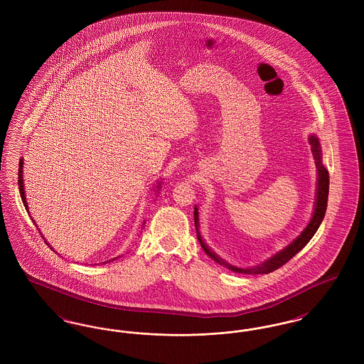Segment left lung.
I'll use <instances>...</instances> for the list:
<instances>
[{
  "label": "left lung",
  "instance_id": "obj_1",
  "mask_svg": "<svg viewBox=\"0 0 364 364\" xmlns=\"http://www.w3.org/2000/svg\"><path fill=\"white\" fill-rule=\"evenodd\" d=\"M310 144H311L312 156L315 159V165H316V171H318V183H316V199H315V208H314V214L312 218L309 223V225L304 228V230L294 239V242L288 244L284 250H281L276 255H273L272 258L264 260L263 263H260L258 266H252V267H236L230 263H228L223 258H220L215 252H213L206 242H203L200 232H199V211L198 208L195 206L193 210V220H195V228H196V233H198V240L200 242L202 248L205 250V252L208 254L211 259L215 260L217 263L223 264L228 267L229 270L235 272V273H244V274H269L274 270L279 269L282 264H285L288 260L292 259L294 255L301 251L307 242H310L312 236L315 235V232L318 230V228L321 225L326 208H328V195H329V172L328 169L323 166L322 164V151H321V143L319 139L315 135L310 136Z\"/></svg>",
  "mask_w": 364,
  "mask_h": 364
}]
</instances>
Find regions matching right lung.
Segmentation results:
<instances>
[{"instance_id":"obj_1","label":"right lung","mask_w":364,"mask_h":364,"mask_svg":"<svg viewBox=\"0 0 364 364\" xmlns=\"http://www.w3.org/2000/svg\"><path fill=\"white\" fill-rule=\"evenodd\" d=\"M23 159H20V162H18V191H20V196H21V200H23V205H24V208L27 210V213H28V205H27V200H26V195H24V184H23ZM156 188H161V186L158 184L156 186ZM110 262V260H109Z\"/></svg>"}]
</instances>
